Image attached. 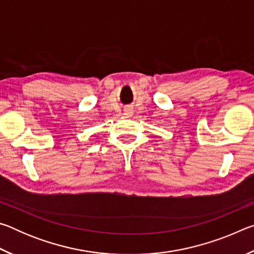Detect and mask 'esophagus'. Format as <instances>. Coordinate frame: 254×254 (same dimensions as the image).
<instances>
[{"instance_id":"1","label":"esophagus","mask_w":254,"mask_h":254,"mask_svg":"<svg viewBox=\"0 0 254 254\" xmlns=\"http://www.w3.org/2000/svg\"><path fill=\"white\" fill-rule=\"evenodd\" d=\"M124 115H126V117L127 118H130L131 117V115L133 114V112L131 111V110H126V111H124V113H123Z\"/></svg>"}]
</instances>
